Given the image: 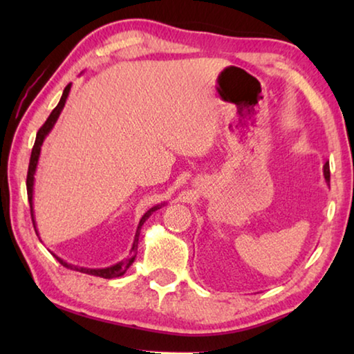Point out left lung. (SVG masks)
<instances>
[{
    "instance_id": "obj_1",
    "label": "left lung",
    "mask_w": 354,
    "mask_h": 354,
    "mask_svg": "<svg viewBox=\"0 0 354 354\" xmlns=\"http://www.w3.org/2000/svg\"><path fill=\"white\" fill-rule=\"evenodd\" d=\"M323 176H325V181L329 183V167H328V164H325V167H323Z\"/></svg>"
}]
</instances>
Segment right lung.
I'll return each mask as SVG.
<instances>
[{"mask_svg":"<svg viewBox=\"0 0 354 354\" xmlns=\"http://www.w3.org/2000/svg\"><path fill=\"white\" fill-rule=\"evenodd\" d=\"M70 88H71V84H68L67 87L64 88V93L61 100H59L57 106L53 109V112L50 113V117L46 118V122L44 123V127L39 129L37 136H35V142H34V147H32V153H31V159H29V169H28V178H26V189H28V200H29V206H31V217H32V225H34V230L37 232L39 236V231H37V226H35V218H34V209H32V198H34V175H35V170H37V164H39V158H40V149L41 145H44V140L46 139V136L51 133V129L55 128V124L57 122L59 115H61V112L64 109L65 103H67V98H68V93H70ZM162 206H165V203H160V205H156L153 207H149L148 211L142 215V218L139 221V225H137V231H136V236H134V242H133V248H131V254L127 259L120 261L117 263H113L111 267H106V268H87V267H77L73 266V263H68L65 262L61 257L56 256L55 253L51 251V254L56 257V259L62 263L64 267L71 268V270H76V272H81V273H87V274H93V277H100V278H104V279H112V278H118L122 277V274L127 273L128 268L133 266V262L136 259V254H137V243H139V236H140V230L145 221L149 218V215L153 212L158 211Z\"/></svg>","mask_w":354,"mask_h":354,"instance_id":"obj_1","label":"right lung"}]
</instances>
